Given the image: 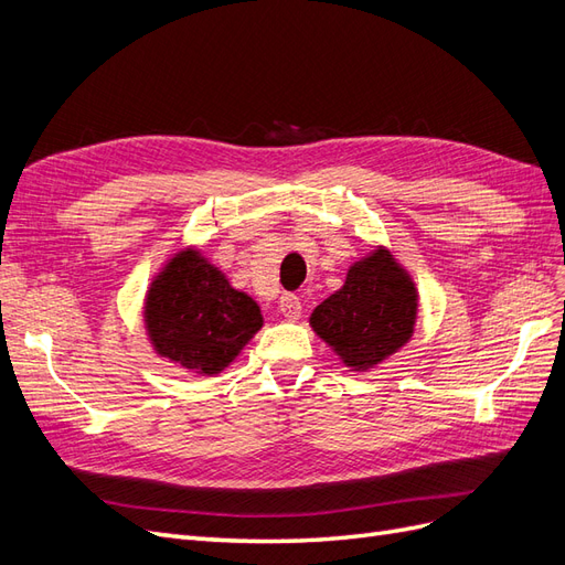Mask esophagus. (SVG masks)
Wrapping results in <instances>:
<instances>
[{
	"label": "esophagus",
	"instance_id": "1",
	"mask_svg": "<svg viewBox=\"0 0 565 565\" xmlns=\"http://www.w3.org/2000/svg\"><path fill=\"white\" fill-rule=\"evenodd\" d=\"M280 311L287 320H299L301 316V299L297 295H282L280 297Z\"/></svg>",
	"mask_w": 565,
	"mask_h": 565
}]
</instances>
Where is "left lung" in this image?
Instances as JSON below:
<instances>
[{"label": "left lung", "mask_w": 565, "mask_h": 565, "mask_svg": "<svg viewBox=\"0 0 565 565\" xmlns=\"http://www.w3.org/2000/svg\"><path fill=\"white\" fill-rule=\"evenodd\" d=\"M417 306L409 273L388 249L377 247L349 268L344 287L316 306L311 328L341 363L365 372L407 344Z\"/></svg>", "instance_id": "1"}]
</instances>
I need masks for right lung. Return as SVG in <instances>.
Returning <instances> with one entry per match:
<instances>
[{
	"label": "right lung",
	"mask_w": 565,
	"mask_h": 565,
	"mask_svg": "<svg viewBox=\"0 0 565 565\" xmlns=\"http://www.w3.org/2000/svg\"><path fill=\"white\" fill-rule=\"evenodd\" d=\"M143 320L158 355L210 377L228 367L264 324L259 303L191 247L150 282Z\"/></svg>",
	"instance_id": "1"
}]
</instances>
